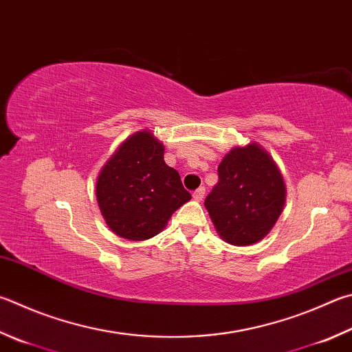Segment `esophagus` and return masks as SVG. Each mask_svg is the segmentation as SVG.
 I'll return each instance as SVG.
<instances>
[{"label": "esophagus", "instance_id": "esophagus-1", "mask_svg": "<svg viewBox=\"0 0 352 352\" xmlns=\"http://www.w3.org/2000/svg\"><path fill=\"white\" fill-rule=\"evenodd\" d=\"M204 192H206V189H204V188H198L197 190H194V194H192L194 200L195 201H201L203 198H204Z\"/></svg>", "mask_w": 352, "mask_h": 352}]
</instances>
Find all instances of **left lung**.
Listing matches in <instances>:
<instances>
[{
  "label": "left lung",
  "mask_w": 352,
  "mask_h": 352,
  "mask_svg": "<svg viewBox=\"0 0 352 352\" xmlns=\"http://www.w3.org/2000/svg\"><path fill=\"white\" fill-rule=\"evenodd\" d=\"M286 184L277 163L257 142L235 146L219 164V183L204 200L210 220L229 245L263 240L283 212Z\"/></svg>",
  "instance_id": "1"
}]
</instances>
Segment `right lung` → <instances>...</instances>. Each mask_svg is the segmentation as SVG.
<instances>
[{
    "label": "right lung",
    "instance_id": "obj_1",
    "mask_svg": "<svg viewBox=\"0 0 352 352\" xmlns=\"http://www.w3.org/2000/svg\"><path fill=\"white\" fill-rule=\"evenodd\" d=\"M164 146L149 129L132 133L101 168L95 192L106 225L121 239L155 237L190 200L178 172L164 163Z\"/></svg>",
    "mask_w": 352,
    "mask_h": 352
}]
</instances>
